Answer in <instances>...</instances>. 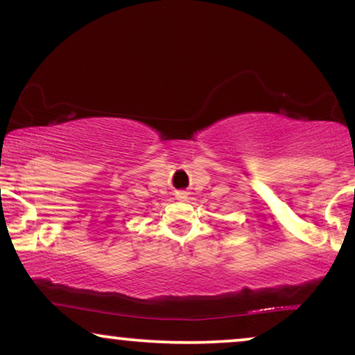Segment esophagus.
<instances>
[{"label":"esophagus","mask_w":355,"mask_h":355,"mask_svg":"<svg viewBox=\"0 0 355 355\" xmlns=\"http://www.w3.org/2000/svg\"><path fill=\"white\" fill-rule=\"evenodd\" d=\"M174 196H176L178 200H186L187 192L186 191H176V193H174Z\"/></svg>","instance_id":"34e87169"}]
</instances>
